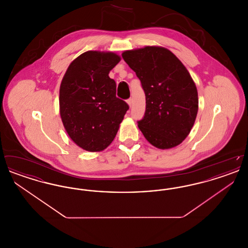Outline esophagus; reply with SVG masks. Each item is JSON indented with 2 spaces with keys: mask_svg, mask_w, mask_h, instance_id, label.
Listing matches in <instances>:
<instances>
[{
  "mask_svg": "<svg viewBox=\"0 0 248 248\" xmlns=\"http://www.w3.org/2000/svg\"><path fill=\"white\" fill-rule=\"evenodd\" d=\"M126 102L128 103V105H129L130 107L132 106V103H133V100H132V98L130 97V98H128L127 100H126Z\"/></svg>",
  "mask_w": 248,
  "mask_h": 248,
  "instance_id": "1",
  "label": "esophagus"
}]
</instances>
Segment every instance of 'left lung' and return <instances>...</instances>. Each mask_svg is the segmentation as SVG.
<instances>
[{"label":"left lung","instance_id":"obj_1","mask_svg":"<svg viewBox=\"0 0 248 248\" xmlns=\"http://www.w3.org/2000/svg\"><path fill=\"white\" fill-rule=\"evenodd\" d=\"M122 57L136 72L146 95V111L138 122L145 139L162 150L179 145L198 112L197 88L189 71L161 46L124 51Z\"/></svg>","mask_w":248,"mask_h":248}]
</instances>
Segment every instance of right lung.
Instances as JSON below:
<instances>
[{
    "label": "right lung",
    "mask_w": 248,
    "mask_h": 248,
    "mask_svg": "<svg viewBox=\"0 0 248 248\" xmlns=\"http://www.w3.org/2000/svg\"><path fill=\"white\" fill-rule=\"evenodd\" d=\"M121 60L111 52L87 51L74 59L59 89V110L72 141L87 152H100L114 140L129 106L116 96L108 76Z\"/></svg>",
    "instance_id": "1"
}]
</instances>
